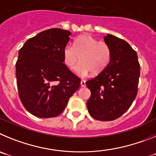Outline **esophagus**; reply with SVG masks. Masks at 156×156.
<instances>
[{
	"mask_svg": "<svg viewBox=\"0 0 156 156\" xmlns=\"http://www.w3.org/2000/svg\"><path fill=\"white\" fill-rule=\"evenodd\" d=\"M80 85H81V87L86 86V82H85V80H81V82H80Z\"/></svg>",
	"mask_w": 156,
	"mask_h": 156,
	"instance_id": "obj_1",
	"label": "esophagus"
}]
</instances>
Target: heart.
Masks as SVG:
<instances>
[{
    "label": "heart",
    "mask_w": 156,
    "mask_h": 156,
    "mask_svg": "<svg viewBox=\"0 0 156 156\" xmlns=\"http://www.w3.org/2000/svg\"><path fill=\"white\" fill-rule=\"evenodd\" d=\"M73 48L66 45L62 51L63 61L68 68L76 66L78 75L86 76L91 72L98 74L105 69L111 58V50L106 43L98 41L90 35L80 36L74 40Z\"/></svg>",
    "instance_id": "heart-1"
}]
</instances>
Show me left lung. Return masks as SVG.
Here are the masks:
<instances>
[{"mask_svg": "<svg viewBox=\"0 0 156 156\" xmlns=\"http://www.w3.org/2000/svg\"><path fill=\"white\" fill-rule=\"evenodd\" d=\"M104 41L111 58L103 71L86 82L91 92L87 106L94 119L111 121L124 114L137 96L140 64L137 52L126 41L111 34Z\"/></svg>", "mask_w": 156, "mask_h": 156, "instance_id": "1", "label": "left lung"}]
</instances>
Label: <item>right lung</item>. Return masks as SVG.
I'll use <instances>...</instances> for the list:
<instances>
[{
    "instance_id": "add662e5",
    "label": "right lung",
    "mask_w": 156,
    "mask_h": 156,
    "mask_svg": "<svg viewBox=\"0 0 156 156\" xmlns=\"http://www.w3.org/2000/svg\"><path fill=\"white\" fill-rule=\"evenodd\" d=\"M71 33L50 29L29 39L19 50L16 80L19 98L32 115L51 118L61 114L80 87V79L63 63L62 51Z\"/></svg>"
}]
</instances>
